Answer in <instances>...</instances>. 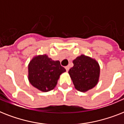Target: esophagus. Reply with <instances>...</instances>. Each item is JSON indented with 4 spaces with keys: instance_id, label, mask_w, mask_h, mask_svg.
<instances>
[{
    "instance_id": "obj_1",
    "label": "esophagus",
    "mask_w": 124,
    "mask_h": 124,
    "mask_svg": "<svg viewBox=\"0 0 124 124\" xmlns=\"http://www.w3.org/2000/svg\"><path fill=\"white\" fill-rule=\"evenodd\" d=\"M65 69L67 70V72H68V70H69V66H67V67H65Z\"/></svg>"
}]
</instances>
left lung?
<instances>
[{
	"mask_svg": "<svg viewBox=\"0 0 124 124\" xmlns=\"http://www.w3.org/2000/svg\"><path fill=\"white\" fill-rule=\"evenodd\" d=\"M73 63L74 67L69 70L68 74L76 90L85 92L95 86L100 75L99 63L85 55L77 57Z\"/></svg>",
	"mask_w": 124,
	"mask_h": 124,
	"instance_id": "1",
	"label": "left lung"
}]
</instances>
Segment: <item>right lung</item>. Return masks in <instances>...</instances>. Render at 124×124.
Masks as SVG:
<instances>
[{
  "label": "right lung",
  "mask_w": 124,
  "mask_h": 124,
  "mask_svg": "<svg viewBox=\"0 0 124 124\" xmlns=\"http://www.w3.org/2000/svg\"><path fill=\"white\" fill-rule=\"evenodd\" d=\"M28 70L31 84L44 92L53 90L60 75L66 71L59 61H54L46 55L34 57L29 63Z\"/></svg>",
  "instance_id": "right-lung-1"
}]
</instances>
